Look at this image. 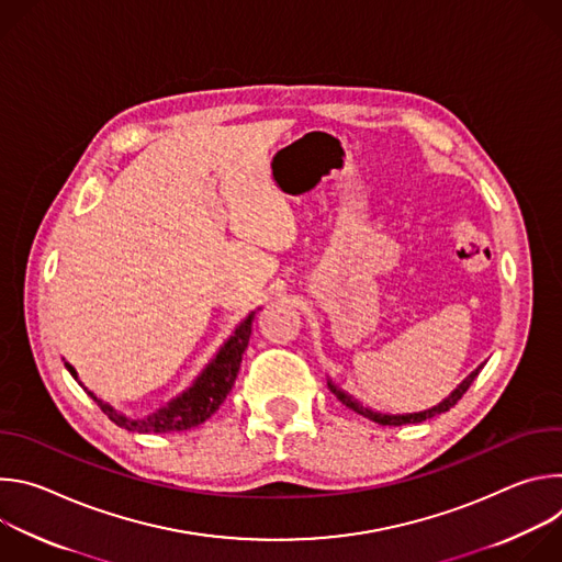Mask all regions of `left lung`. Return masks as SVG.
Segmentation results:
<instances>
[{"instance_id":"left-lung-1","label":"left lung","mask_w":562,"mask_h":562,"mask_svg":"<svg viewBox=\"0 0 562 562\" xmlns=\"http://www.w3.org/2000/svg\"><path fill=\"white\" fill-rule=\"evenodd\" d=\"M480 369L483 367H477L475 371H471V375L467 378V380H462V384L447 397V400H442V403L438 405V407H431V409H427V412H420V414H407V416H386V414H378V412H371V409H362L356 400H351L349 395H345L342 391H338L331 382H329V389L340 397V403H345L347 407H351L353 412H358V414H362L364 418H369V420H373V423H378V425H384V427H403V425H414V423H423V420H429V418H434V416H440V414H445V412H449L458 400L467 393V389L471 386V382L475 380V375L480 373Z\"/></svg>"}]
</instances>
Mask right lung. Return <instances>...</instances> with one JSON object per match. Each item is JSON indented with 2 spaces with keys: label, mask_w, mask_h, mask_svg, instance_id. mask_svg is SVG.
Wrapping results in <instances>:
<instances>
[{
  "label": "right lung",
  "mask_w": 562,
  "mask_h": 562,
  "mask_svg": "<svg viewBox=\"0 0 562 562\" xmlns=\"http://www.w3.org/2000/svg\"><path fill=\"white\" fill-rule=\"evenodd\" d=\"M251 319H254V315H249L245 323L235 329V334L217 351L215 360L204 369V373L195 380V384L189 391H184L180 397H176L173 403H169V407L159 409L157 414H153L144 420H128V418L120 416L117 412H113L109 405H104L102 400L95 397L91 391H89V395L95 400L98 407L109 416V420H113L117 427H124L128 431L171 434V431H187L191 427H198L217 412V407L224 403L226 393L231 391V386L237 378V371H239V362H243V353L249 345ZM66 369L75 375V369L70 364H66Z\"/></svg>",
  "instance_id": "add662e5"
}]
</instances>
